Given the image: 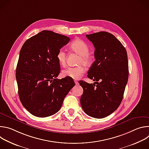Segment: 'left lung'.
I'll use <instances>...</instances> for the list:
<instances>
[{"mask_svg": "<svg viewBox=\"0 0 149 149\" xmlns=\"http://www.w3.org/2000/svg\"><path fill=\"white\" fill-rule=\"evenodd\" d=\"M70 38L42 31L26 40L21 48L16 78L20 101L32 115L47 117L56 113L74 85L72 79L58 80L60 49Z\"/></svg>", "mask_w": 149, "mask_h": 149, "instance_id": "obj_1", "label": "left lung"}]
</instances>
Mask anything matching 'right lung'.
Segmentation results:
<instances>
[{"label": "right lung", "instance_id": "obj_1", "mask_svg": "<svg viewBox=\"0 0 149 149\" xmlns=\"http://www.w3.org/2000/svg\"><path fill=\"white\" fill-rule=\"evenodd\" d=\"M86 36L95 48V61L87 75L94 82H86L80 102L87 115L102 118L115 111L121 102L129 77L128 58L113 35L100 32Z\"/></svg>", "mask_w": 149, "mask_h": 149}]
</instances>
